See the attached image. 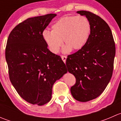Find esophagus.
<instances>
[{
    "instance_id": "34e87169",
    "label": "esophagus",
    "mask_w": 121,
    "mask_h": 121,
    "mask_svg": "<svg viewBox=\"0 0 121 121\" xmlns=\"http://www.w3.org/2000/svg\"><path fill=\"white\" fill-rule=\"evenodd\" d=\"M61 58H62V60H63V61H64V63H65V61H66V59H67V56H61Z\"/></svg>"
}]
</instances>
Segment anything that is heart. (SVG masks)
<instances>
[{
  "label": "heart",
  "instance_id": "b5f03b06",
  "mask_svg": "<svg viewBox=\"0 0 121 121\" xmlns=\"http://www.w3.org/2000/svg\"><path fill=\"white\" fill-rule=\"evenodd\" d=\"M52 31L44 30L42 36L48 49L57 54L63 44H67L64 52L67 53L72 48L74 50L81 49L90 37L91 24L88 19L83 16H65L62 17L52 27Z\"/></svg>",
  "mask_w": 121,
  "mask_h": 121
}]
</instances>
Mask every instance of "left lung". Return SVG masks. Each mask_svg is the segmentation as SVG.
Instances as JSON below:
<instances>
[{"instance_id":"obj_1","label":"left lung","mask_w":121,"mask_h":121,"mask_svg":"<svg viewBox=\"0 0 121 121\" xmlns=\"http://www.w3.org/2000/svg\"><path fill=\"white\" fill-rule=\"evenodd\" d=\"M77 12L88 19L91 32L85 46L68 55L66 66L76 79L70 89L72 95L80 102H87L99 96L110 81L115 44L110 27L102 18L88 11Z\"/></svg>"}]
</instances>
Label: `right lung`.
<instances>
[{
	"instance_id": "add662e5",
	"label": "right lung",
	"mask_w": 121,
	"mask_h": 121,
	"mask_svg": "<svg viewBox=\"0 0 121 121\" xmlns=\"http://www.w3.org/2000/svg\"><path fill=\"white\" fill-rule=\"evenodd\" d=\"M56 14L29 18L16 26L7 41L5 57L9 78L19 95L43 105L50 101L56 80L67 72L60 56L47 48L42 34Z\"/></svg>"
}]
</instances>
